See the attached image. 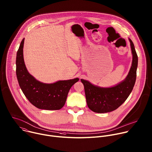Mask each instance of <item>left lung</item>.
Here are the masks:
<instances>
[{"mask_svg": "<svg viewBox=\"0 0 152 152\" xmlns=\"http://www.w3.org/2000/svg\"><path fill=\"white\" fill-rule=\"evenodd\" d=\"M132 54V62L128 76L115 86L101 88L86 80L80 79L84 85L86 103L90 110L103 113L113 111L121 106L132 91L137 76L138 56L132 41L129 39Z\"/></svg>", "mask_w": 152, "mask_h": 152, "instance_id": "obj_1", "label": "left lung"}]
</instances>
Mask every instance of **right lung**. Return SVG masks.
<instances>
[{"instance_id":"add662e5","label":"right lung","mask_w":152,"mask_h":152,"mask_svg":"<svg viewBox=\"0 0 152 152\" xmlns=\"http://www.w3.org/2000/svg\"><path fill=\"white\" fill-rule=\"evenodd\" d=\"M24 38L17 53L16 75L19 85L29 102L40 109H61L65 104L71 87L79 79L60 80L54 83H44L37 80L27 71L23 57Z\"/></svg>"}]
</instances>
